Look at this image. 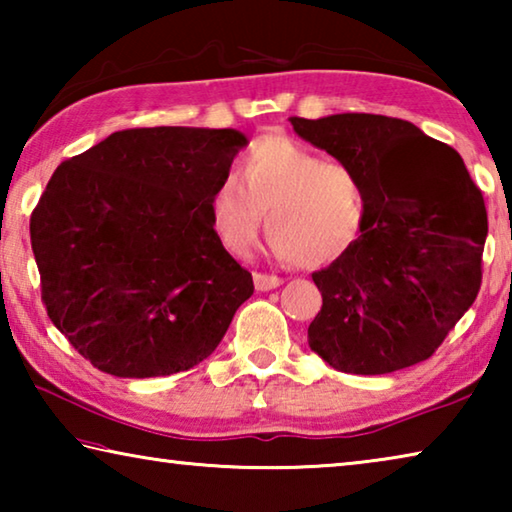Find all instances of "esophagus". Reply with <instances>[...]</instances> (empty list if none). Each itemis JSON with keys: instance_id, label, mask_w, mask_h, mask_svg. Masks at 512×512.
Segmentation results:
<instances>
[{"instance_id": "1", "label": "esophagus", "mask_w": 512, "mask_h": 512, "mask_svg": "<svg viewBox=\"0 0 512 512\" xmlns=\"http://www.w3.org/2000/svg\"><path fill=\"white\" fill-rule=\"evenodd\" d=\"M253 280H255V289H257V291H271V289L280 287V284L284 282L282 277L266 275V273H255Z\"/></svg>"}]
</instances>
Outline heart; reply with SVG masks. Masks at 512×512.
<instances>
[{"mask_svg":"<svg viewBox=\"0 0 512 512\" xmlns=\"http://www.w3.org/2000/svg\"><path fill=\"white\" fill-rule=\"evenodd\" d=\"M237 173L223 176L207 198L214 237L230 255L250 253L264 212L273 253L307 268L332 264L361 237L368 196L350 164L266 133L248 144Z\"/></svg>","mask_w":512,"mask_h":512,"instance_id":"obj_1","label":"heart"}]
</instances>
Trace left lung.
<instances>
[{
  "label": "left lung",
  "instance_id": "1",
  "mask_svg": "<svg viewBox=\"0 0 512 512\" xmlns=\"http://www.w3.org/2000/svg\"><path fill=\"white\" fill-rule=\"evenodd\" d=\"M291 124L350 164L368 196L357 244L311 275L323 307L309 348L352 375L429 359L481 289L488 214L461 155L395 117L343 112Z\"/></svg>",
  "mask_w": 512,
  "mask_h": 512
}]
</instances>
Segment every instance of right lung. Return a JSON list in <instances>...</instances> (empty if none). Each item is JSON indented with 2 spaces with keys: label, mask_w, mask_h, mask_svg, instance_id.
<instances>
[{
  "label": "right lung",
  "mask_w": 512,
  "mask_h": 512,
  "mask_svg": "<svg viewBox=\"0 0 512 512\" xmlns=\"http://www.w3.org/2000/svg\"><path fill=\"white\" fill-rule=\"evenodd\" d=\"M246 144L235 128H131L54 171L31 248L51 323L94 368L135 379L194 368L253 296L207 214Z\"/></svg>",
  "instance_id": "add662e5"
}]
</instances>
